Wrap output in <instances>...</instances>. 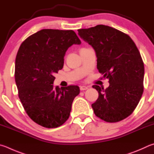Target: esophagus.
Masks as SVG:
<instances>
[{"label": "esophagus", "instance_id": "34e87169", "mask_svg": "<svg viewBox=\"0 0 154 154\" xmlns=\"http://www.w3.org/2000/svg\"><path fill=\"white\" fill-rule=\"evenodd\" d=\"M80 88L81 91H85V90L88 89V87H86V86H81V87H80Z\"/></svg>", "mask_w": 154, "mask_h": 154}]
</instances>
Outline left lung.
Returning a JSON list of instances; mask_svg holds the SVG:
<instances>
[{"label":"left lung","mask_w":154,"mask_h":154,"mask_svg":"<svg viewBox=\"0 0 154 154\" xmlns=\"http://www.w3.org/2000/svg\"><path fill=\"white\" fill-rule=\"evenodd\" d=\"M78 31L95 51L99 72L109 79L106 89L93 86L99 93L92 104L94 113L107 122L125 119L133 112L143 93L144 64L135 43L128 34L107 26Z\"/></svg>","instance_id":"8db88e82"}]
</instances>
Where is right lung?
Here are the masks:
<instances>
[{
    "label": "right lung",
    "mask_w": 154,
    "mask_h": 154,
    "mask_svg": "<svg viewBox=\"0 0 154 154\" xmlns=\"http://www.w3.org/2000/svg\"><path fill=\"white\" fill-rule=\"evenodd\" d=\"M81 41L73 30L43 29L21 43L15 59V79L18 95L27 114L48 128L68 119L78 86L53 87L54 74L63 68L66 52Z\"/></svg>",
    "instance_id": "1"
}]
</instances>
